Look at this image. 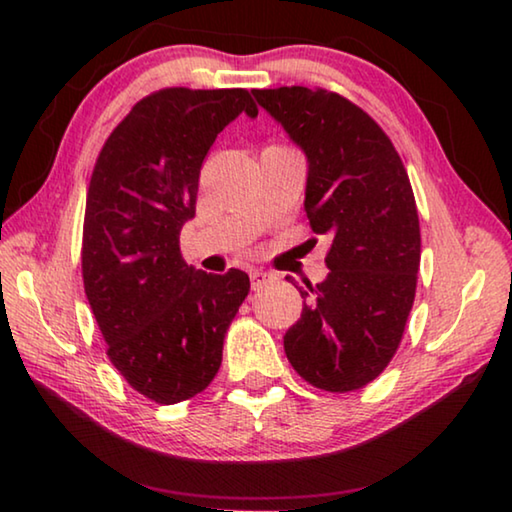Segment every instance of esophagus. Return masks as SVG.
<instances>
[{
  "mask_svg": "<svg viewBox=\"0 0 512 512\" xmlns=\"http://www.w3.org/2000/svg\"><path fill=\"white\" fill-rule=\"evenodd\" d=\"M271 280H273L271 273H266V271H250V284H253V291L264 289Z\"/></svg>",
  "mask_w": 512,
  "mask_h": 512,
  "instance_id": "1",
  "label": "esophagus"
}]
</instances>
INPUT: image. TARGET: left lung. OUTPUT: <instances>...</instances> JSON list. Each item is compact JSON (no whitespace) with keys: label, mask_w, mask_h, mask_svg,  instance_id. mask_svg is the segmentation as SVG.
Here are the masks:
<instances>
[{"label":"left lung","mask_w":512,"mask_h":512,"mask_svg":"<svg viewBox=\"0 0 512 512\" xmlns=\"http://www.w3.org/2000/svg\"><path fill=\"white\" fill-rule=\"evenodd\" d=\"M307 153L305 212L327 235V277L284 334L298 375L329 393L359 391L395 357L420 271V221L409 173L381 126L323 88L253 90Z\"/></svg>","instance_id":"1"}]
</instances>
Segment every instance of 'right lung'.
<instances>
[{
    "label": "right lung",
    "mask_w": 512,
    "mask_h": 512,
    "mask_svg": "<svg viewBox=\"0 0 512 512\" xmlns=\"http://www.w3.org/2000/svg\"><path fill=\"white\" fill-rule=\"evenodd\" d=\"M244 88H164L135 103L101 146L83 219L85 296L119 375L155 404L192 400L221 368L225 332L250 291L239 268L194 271L180 228L196 214L207 151Z\"/></svg>",
    "instance_id": "right-lung-1"
}]
</instances>
